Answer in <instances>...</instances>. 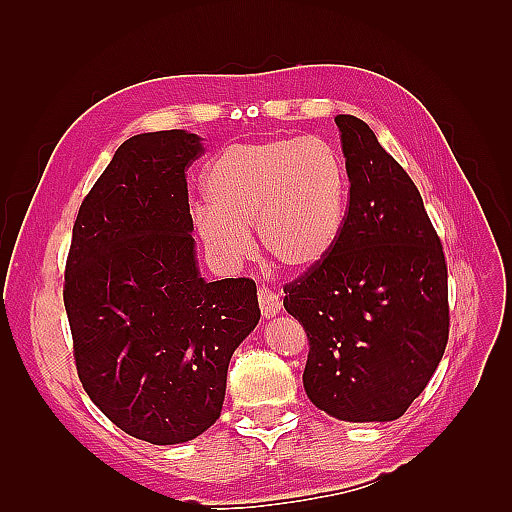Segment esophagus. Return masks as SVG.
<instances>
[{"label": "esophagus", "instance_id": "obj_1", "mask_svg": "<svg viewBox=\"0 0 512 512\" xmlns=\"http://www.w3.org/2000/svg\"><path fill=\"white\" fill-rule=\"evenodd\" d=\"M258 305H260V312L265 318H273L277 312H280L282 307V299H280V292H275L267 286H260L258 288Z\"/></svg>", "mask_w": 512, "mask_h": 512}]
</instances>
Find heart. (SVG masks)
<instances>
[{"instance_id":"obj_1","label":"heart","mask_w":512,"mask_h":512,"mask_svg":"<svg viewBox=\"0 0 512 512\" xmlns=\"http://www.w3.org/2000/svg\"><path fill=\"white\" fill-rule=\"evenodd\" d=\"M205 192L209 205L196 207L194 228L213 260L237 267L252 252L247 228L256 226L273 265L305 273L342 235L350 179L333 145L284 136L226 147Z\"/></svg>"}]
</instances>
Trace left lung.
Instances as JSON below:
<instances>
[{
  "instance_id": "1",
  "label": "left lung",
  "mask_w": 512,
  "mask_h": 512,
  "mask_svg": "<svg viewBox=\"0 0 512 512\" xmlns=\"http://www.w3.org/2000/svg\"><path fill=\"white\" fill-rule=\"evenodd\" d=\"M350 179L331 254L284 286L307 333L303 386L350 423L395 421L425 391L448 344V269L421 192L367 123L337 115Z\"/></svg>"
}]
</instances>
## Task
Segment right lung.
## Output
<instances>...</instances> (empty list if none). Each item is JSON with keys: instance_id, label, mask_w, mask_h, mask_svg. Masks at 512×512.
Returning <instances> with one entry per match:
<instances>
[{"instance_id": "obj_1", "label": "right lung", "mask_w": 512, "mask_h": 512, "mask_svg": "<svg viewBox=\"0 0 512 512\" xmlns=\"http://www.w3.org/2000/svg\"><path fill=\"white\" fill-rule=\"evenodd\" d=\"M196 134L128 138L83 198L64 305L89 399L128 436L188 442L222 412L228 363L260 320L250 277L198 275L188 203Z\"/></svg>"}]
</instances>
